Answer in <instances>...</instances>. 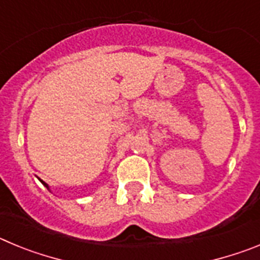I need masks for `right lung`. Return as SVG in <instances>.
Returning <instances> with one entry per match:
<instances>
[{
  "label": "right lung",
  "instance_id": "1",
  "mask_svg": "<svg viewBox=\"0 0 260 260\" xmlns=\"http://www.w3.org/2000/svg\"><path fill=\"white\" fill-rule=\"evenodd\" d=\"M41 183H43V185H44V186H45V187H48V189H49V186H48V185H47V183H45V182H44V181H41Z\"/></svg>",
  "mask_w": 260,
  "mask_h": 260
}]
</instances>
